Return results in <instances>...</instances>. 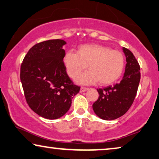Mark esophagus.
<instances>
[{
    "label": "esophagus",
    "mask_w": 159,
    "mask_h": 159,
    "mask_svg": "<svg viewBox=\"0 0 159 159\" xmlns=\"http://www.w3.org/2000/svg\"><path fill=\"white\" fill-rule=\"evenodd\" d=\"M88 90H89V89H88V88H86V87H81V88H80V93H83V92L86 91H88Z\"/></svg>",
    "instance_id": "1"
}]
</instances>
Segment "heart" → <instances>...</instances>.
Masks as SVG:
<instances>
[{
  "instance_id": "heart-1",
  "label": "heart",
  "mask_w": 159,
  "mask_h": 159,
  "mask_svg": "<svg viewBox=\"0 0 159 159\" xmlns=\"http://www.w3.org/2000/svg\"><path fill=\"white\" fill-rule=\"evenodd\" d=\"M68 75L76 79L89 66V71L78 78L81 84H112L121 76L125 67V58L121 52L98 44L79 46L77 53L68 51L63 58Z\"/></svg>"
}]
</instances>
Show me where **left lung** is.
Wrapping results in <instances>:
<instances>
[{"label":"left lung","instance_id":"obj_1","mask_svg":"<svg viewBox=\"0 0 159 159\" xmlns=\"http://www.w3.org/2000/svg\"><path fill=\"white\" fill-rule=\"evenodd\" d=\"M126 58L125 73L119 84L97 89L99 96L93 109L103 120H114L127 112L134 102L141 79L140 66L134 54L123 48Z\"/></svg>","mask_w":159,"mask_h":159}]
</instances>
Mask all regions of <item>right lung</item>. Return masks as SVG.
Masks as SVG:
<instances>
[{
	"label": "right lung",
	"instance_id": "obj_1",
	"mask_svg": "<svg viewBox=\"0 0 159 159\" xmlns=\"http://www.w3.org/2000/svg\"><path fill=\"white\" fill-rule=\"evenodd\" d=\"M66 42L48 40L34 45L20 66V78L26 102L35 113L53 120L65 115L80 91L66 73Z\"/></svg>",
	"mask_w": 159,
	"mask_h": 159
}]
</instances>
